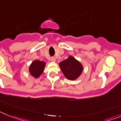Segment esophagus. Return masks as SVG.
Segmentation results:
<instances>
[{
	"mask_svg": "<svg viewBox=\"0 0 121 121\" xmlns=\"http://www.w3.org/2000/svg\"><path fill=\"white\" fill-rule=\"evenodd\" d=\"M51 61H52V62H55V61H56V59L54 57H52L51 58Z\"/></svg>",
	"mask_w": 121,
	"mask_h": 121,
	"instance_id": "esophagus-1",
	"label": "esophagus"
}]
</instances>
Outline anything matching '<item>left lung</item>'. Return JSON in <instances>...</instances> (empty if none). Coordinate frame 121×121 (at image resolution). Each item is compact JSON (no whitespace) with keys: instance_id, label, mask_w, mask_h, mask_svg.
Here are the masks:
<instances>
[{"instance_id":"left-lung-1","label":"left lung","mask_w":121,"mask_h":121,"mask_svg":"<svg viewBox=\"0 0 121 121\" xmlns=\"http://www.w3.org/2000/svg\"><path fill=\"white\" fill-rule=\"evenodd\" d=\"M59 66L65 78L70 81H74L79 78L84 70L82 63L71 55L61 61Z\"/></svg>"}]
</instances>
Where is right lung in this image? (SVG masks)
<instances>
[{"instance_id":"1","label":"right lung","mask_w":121,"mask_h":121,"mask_svg":"<svg viewBox=\"0 0 121 121\" xmlns=\"http://www.w3.org/2000/svg\"><path fill=\"white\" fill-rule=\"evenodd\" d=\"M46 65V63L43 61H39L35 60L31 63L29 67V71L32 77L35 79L39 78L40 75L43 73V70Z\"/></svg>"}]
</instances>
